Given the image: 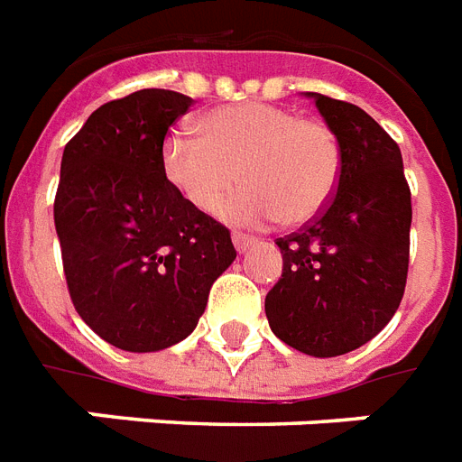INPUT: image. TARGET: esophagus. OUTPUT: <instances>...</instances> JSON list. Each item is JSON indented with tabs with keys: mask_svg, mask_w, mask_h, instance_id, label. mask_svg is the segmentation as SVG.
<instances>
[{
	"mask_svg": "<svg viewBox=\"0 0 462 462\" xmlns=\"http://www.w3.org/2000/svg\"><path fill=\"white\" fill-rule=\"evenodd\" d=\"M254 242H256V239L249 237V235H239V232H235V235H232V245H235V249H237V252H245V249H249Z\"/></svg>",
	"mask_w": 462,
	"mask_h": 462,
	"instance_id": "34e87169",
	"label": "esophagus"
}]
</instances>
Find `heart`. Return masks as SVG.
<instances>
[{
	"label": "heart",
	"instance_id": "b5f03b06",
	"mask_svg": "<svg viewBox=\"0 0 462 462\" xmlns=\"http://www.w3.org/2000/svg\"><path fill=\"white\" fill-rule=\"evenodd\" d=\"M343 165L328 125L271 103L225 105L201 119L199 136L174 129L162 139L160 167L177 194L201 213L237 225L309 223L326 208Z\"/></svg>",
	"mask_w": 462,
	"mask_h": 462
}]
</instances>
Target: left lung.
<instances>
[{
	"instance_id": "obj_1",
	"label": "left lung",
	"mask_w": 462,
	"mask_h": 462,
	"mask_svg": "<svg viewBox=\"0 0 462 462\" xmlns=\"http://www.w3.org/2000/svg\"><path fill=\"white\" fill-rule=\"evenodd\" d=\"M340 143L336 194L281 237L282 275L266 295L271 330L311 357L369 343L401 307L412 203L401 148L362 107L307 93Z\"/></svg>"
}]
</instances>
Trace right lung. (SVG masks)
Instances as JSON below:
<instances>
[{
	"instance_id": "right-lung-1",
	"label": "right lung",
	"mask_w": 462,
	"mask_h": 462,
	"mask_svg": "<svg viewBox=\"0 0 462 462\" xmlns=\"http://www.w3.org/2000/svg\"><path fill=\"white\" fill-rule=\"evenodd\" d=\"M191 97L143 88L97 107L61 155L54 227L76 311L126 352L196 328L210 285L237 259L230 230L162 177L160 146Z\"/></svg>"
}]
</instances>
